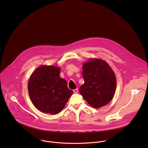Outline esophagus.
<instances>
[{
	"mask_svg": "<svg viewBox=\"0 0 148 148\" xmlns=\"http://www.w3.org/2000/svg\"><path fill=\"white\" fill-rule=\"evenodd\" d=\"M73 93H77L79 92V89H74V90H73Z\"/></svg>",
	"mask_w": 148,
	"mask_h": 148,
	"instance_id": "1",
	"label": "esophagus"
}]
</instances>
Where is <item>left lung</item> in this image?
I'll return each mask as SVG.
<instances>
[{
  "label": "left lung",
  "instance_id": "obj_1",
  "mask_svg": "<svg viewBox=\"0 0 148 148\" xmlns=\"http://www.w3.org/2000/svg\"><path fill=\"white\" fill-rule=\"evenodd\" d=\"M84 83L79 92L94 108L108 104L113 99L116 88V77L111 66L105 60L90 58L83 64Z\"/></svg>",
  "mask_w": 148,
  "mask_h": 148
}]
</instances>
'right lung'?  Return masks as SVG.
Returning <instances> with one entry per match:
<instances>
[{
    "instance_id": "right-lung-1",
    "label": "right lung",
    "mask_w": 148,
    "mask_h": 148,
    "mask_svg": "<svg viewBox=\"0 0 148 148\" xmlns=\"http://www.w3.org/2000/svg\"><path fill=\"white\" fill-rule=\"evenodd\" d=\"M60 67L42 65L30 76L28 83L29 97L34 106L45 113H60L73 94L66 81L60 77Z\"/></svg>"
}]
</instances>
